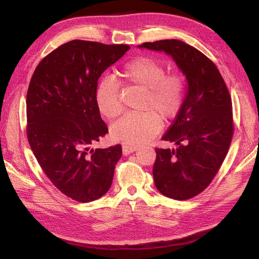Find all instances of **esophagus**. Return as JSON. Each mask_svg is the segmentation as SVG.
<instances>
[{
	"mask_svg": "<svg viewBox=\"0 0 259 259\" xmlns=\"http://www.w3.org/2000/svg\"><path fill=\"white\" fill-rule=\"evenodd\" d=\"M137 150H138L137 147H132V146H126V145H124L122 147V152H123L124 155H128V154H131L133 152L137 151Z\"/></svg>",
	"mask_w": 259,
	"mask_h": 259,
	"instance_id": "1",
	"label": "esophagus"
}]
</instances>
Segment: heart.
Returning <instances> with one entry per match:
<instances>
[{
  "label": "heart",
  "mask_w": 259,
  "mask_h": 259,
  "mask_svg": "<svg viewBox=\"0 0 259 259\" xmlns=\"http://www.w3.org/2000/svg\"><path fill=\"white\" fill-rule=\"evenodd\" d=\"M122 76L132 85L146 91L144 113H130L111 127V137L132 146L145 144L161 131L163 120L174 117L183 106L185 82L178 74H165V68L150 57L138 56L122 68ZM96 104L107 119H115L122 113L119 85L112 77L105 76L97 85Z\"/></svg>",
  "instance_id": "b5f03b06"
}]
</instances>
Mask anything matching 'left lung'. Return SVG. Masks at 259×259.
Segmentation results:
<instances>
[{
  "label": "left lung",
  "mask_w": 259,
  "mask_h": 259,
  "mask_svg": "<svg viewBox=\"0 0 259 259\" xmlns=\"http://www.w3.org/2000/svg\"><path fill=\"white\" fill-rule=\"evenodd\" d=\"M138 48L167 54L186 77L183 106L162 137L178 148H156L152 173L163 195L191 199L210 184L228 152L233 134L231 97L214 62L185 42L161 40Z\"/></svg>",
  "instance_id": "left-lung-1"
}]
</instances>
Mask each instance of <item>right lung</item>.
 Segmentation results:
<instances>
[{
  "instance_id": "1",
  "label": "right lung",
  "mask_w": 259,
  "mask_h": 259,
  "mask_svg": "<svg viewBox=\"0 0 259 259\" xmlns=\"http://www.w3.org/2000/svg\"><path fill=\"white\" fill-rule=\"evenodd\" d=\"M128 45L73 40L42 59L27 93V136L54 186L88 203L110 189L120 145L91 149L108 133L96 104L97 81Z\"/></svg>"
}]
</instances>
